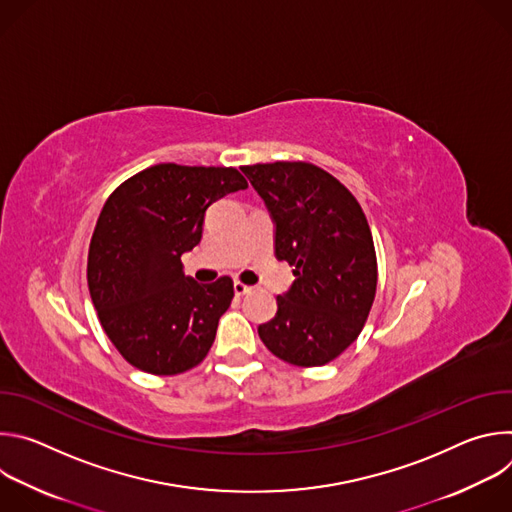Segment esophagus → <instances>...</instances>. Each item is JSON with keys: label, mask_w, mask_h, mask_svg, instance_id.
Listing matches in <instances>:
<instances>
[{"label": "esophagus", "mask_w": 512, "mask_h": 512, "mask_svg": "<svg viewBox=\"0 0 512 512\" xmlns=\"http://www.w3.org/2000/svg\"><path fill=\"white\" fill-rule=\"evenodd\" d=\"M251 289H253L251 285H247V283H241V281H235V294H237L239 298H241V296H247Z\"/></svg>", "instance_id": "obj_1"}]
</instances>
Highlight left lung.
I'll use <instances>...</instances> for the list:
<instances>
[{"instance_id":"obj_1","label":"left lung","mask_w":512,"mask_h":512,"mask_svg":"<svg viewBox=\"0 0 512 512\" xmlns=\"http://www.w3.org/2000/svg\"><path fill=\"white\" fill-rule=\"evenodd\" d=\"M275 223V257L296 281L259 338L296 367H322L360 334L377 294V253L358 200L308 162L243 166Z\"/></svg>"}]
</instances>
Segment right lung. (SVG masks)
Instances as JSON below:
<instances>
[{
    "mask_svg": "<svg viewBox=\"0 0 512 512\" xmlns=\"http://www.w3.org/2000/svg\"><path fill=\"white\" fill-rule=\"evenodd\" d=\"M245 188L235 168L158 164L107 198L87 279L105 334L135 369L180 375L208 354L233 302V279L202 285L184 275L180 257L200 243L206 208Z\"/></svg>",
    "mask_w": 512,
    "mask_h": 512,
    "instance_id": "add662e5",
    "label": "right lung"
}]
</instances>
